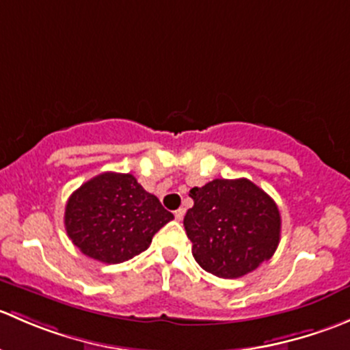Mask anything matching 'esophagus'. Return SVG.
<instances>
[{
  "label": "esophagus",
  "mask_w": 350,
  "mask_h": 350,
  "mask_svg": "<svg viewBox=\"0 0 350 350\" xmlns=\"http://www.w3.org/2000/svg\"><path fill=\"white\" fill-rule=\"evenodd\" d=\"M174 217H176V220L181 221L183 218H185V208H179V210H176L174 211Z\"/></svg>",
  "instance_id": "esophagus-1"
}]
</instances>
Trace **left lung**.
Wrapping results in <instances>:
<instances>
[{
  "instance_id": "8db88e82",
  "label": "left lung",
  "mask_w": 350,
  "mask_h": 350,
  "mask_svg": "<svg viewBox=\"0 0 350 350\" xmlns=\"http://www.w3.org/2000/svg\"><path fill=\"white\" fill-rule=\"evenodd\" d=\"M195 204L185 217L196 262L208 273L235 280L276 252L281 215L267 193L249 179H213L189 191Z\"/></svg>"
}]
</instances>
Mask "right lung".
Returning <instances> with one entry per match:
<instances>
[{"instance_id":"add662e5","label":"right lung","mask_w":350,"mask_h":350,"mask_svg":"<svg viewBox=\"0 0 350 350\" xmlns=\"http://www.w3.org/2000/svg\"><path fill=\"white\" fill-rule=\"evenodd\" d=\"M172 218L132 174L103 172L69 196L64 225L84 256L118 264L144 252Z\"/></svg>"}]
</instances>
